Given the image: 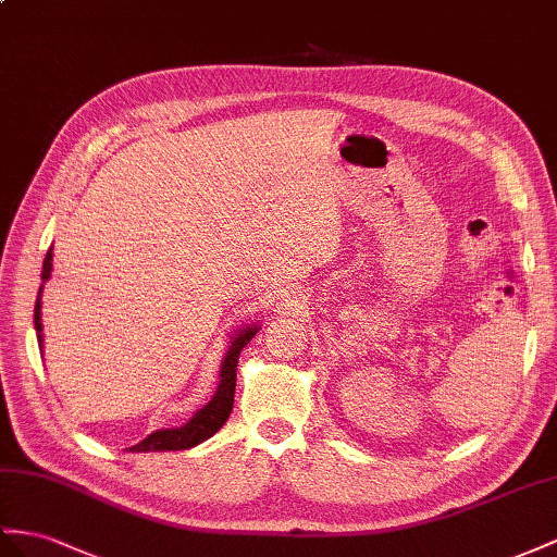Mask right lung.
<instances>
[{
  "mask_svg": "<svg viewBox=\"0 0 557 557\" xmlns=\"http://www.w3.org/2000/svg\"><path fill=\"white\" fill-rule=\"evenodd\" d=\"M51 251H53V247L47 251L45 265H41V287H39L37 304H35V330H37V344H39L41 352H45V336H41V292H45V284L51 277V270H53V265H51L53 253ZM259 330H261L259 324H247L231 336V346H227V350L223 355V362H221L216 393L211 395V400L202 409L195 411L190 421H185L183 425H176V428H160V431L150 433L146 440L138 442V445L129 447V451L190 449V447L199 445V442L209 440L213 433H219L221 425L227 421V417H231V411H233L239 352Z\"/></svg>",
  "mask_w": 557,
  "mask_h": 557,
  "instance_id": "add662e5",
  "label": "right lung"
}]
</instances>
